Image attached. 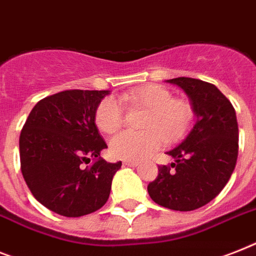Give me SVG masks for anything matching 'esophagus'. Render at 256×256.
I'll return each mask as SVG.
<instances>
[{
	"mask_svg": "<svg viewBox=\"0 0 256 256\" xmlns=\"http://www.w3.org/2000/svg\"><path fill=\"white\" fill-rule=\"evenodd\" d=\"M124 166H128V167H136L138 166V162H135V160H124Z\"/></svg>",
	"mask_w": 256,
	"mask_h": 256,
	"instance_id": "esophagus-1",
	"label": "esophagus"
}]
</instances>
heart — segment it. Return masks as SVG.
I'll list each match as a JSON object with an SVG mask.
<instances>
[{
	"label": "heart",
	"instance_id": "heart-1",
	"mask_svg": "<svg viewBox=\"0 0 256 256\" xmlns=\"http://www.w3.org/2000/svg\"><path fill=\"white\" fill-rule=\"evenodd\" d=\"M121 100L132 106L148 112L143 121V132H121L110 139L112 155L124 160H140L162 147L186 135L194 121L192 104L175 98L166 86L150 84L122 94ZM96 126L102 132H117L124 124V108L118 100L106 97L98 104L94 114Z\"/></svg>",
	"mask_w": 256,
	"mask_h": 256
}]
</instances>
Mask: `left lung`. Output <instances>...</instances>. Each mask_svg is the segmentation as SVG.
Returning a JSON list of instances; mask_svg holds the SVG:
<instances>
[{
	"instance_id": "8db88e82",
	"label": "left lung",
	"mask_w": 256,
	"mask_h": 256,
	"mask_svg": "<svg viewBox=\"0 0 256 256\" xmlns=\"http://www.w3.org/2000/svg\"><path fill=\"white\" fill-rule=\"evenodd\" d=\"M186 93L196 122L186 139L168 151L175 162L159 166L147 186L158 205L189 212L210 202L228 184L238 158V122L232 102L216 85L190 78L167 80Z\"/></svg>"
}]
</instances>
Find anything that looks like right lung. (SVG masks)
I'll list each match as a JSON object with an SVG mask.
<instances>
[{"label": "right lung", "mask_w": 256, "mask_h": 256, "mask_svg": "<svg viewBox=\"0 0 256 256\" xmlns=\"http://www.w3.org/2000/svg\"><path fill=\"white\" fill-rule=\"evenodd\" d=\"M109 90L70 89L40 100L20 136V171L32 196L64 217L98 210L122 163L100 156L108 148L96 109Z\"/></svg>", "instance_id": "right-lung-1"}]
</instances>
